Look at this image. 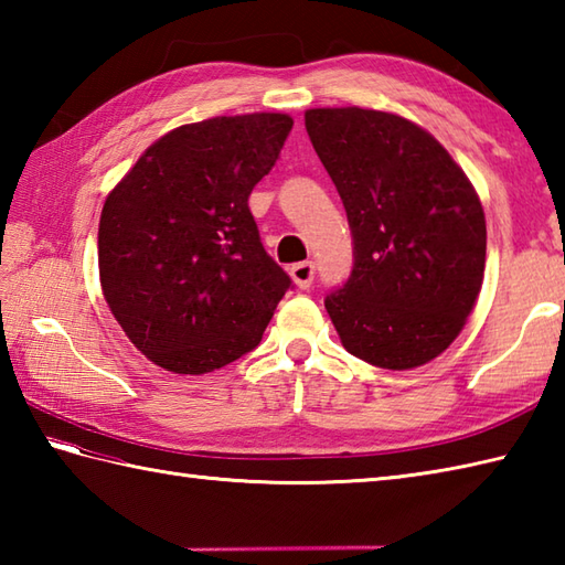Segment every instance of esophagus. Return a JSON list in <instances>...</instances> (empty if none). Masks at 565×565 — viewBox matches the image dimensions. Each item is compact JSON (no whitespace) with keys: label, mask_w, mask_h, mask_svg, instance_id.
<instances>
[{"label":"esophagus","mask_w":565,"mask_h":565,"mask_svg":"<svg viewBox=\"0 0 565 565\" xmlns=\"http://www.w3.org/2000/svg\"><path fill=\"white\" fill-rule=\"evenodd\" d=\"M289 271H291V279L296 281L298 289H310V284H313V279H316L313 262H298Z\"/></svg>","instance_id":"1"}]
</instances>
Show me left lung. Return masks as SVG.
Masks as SVG:
<instances>
[{"label": "left lung", "instance_id": "left-lung-1", "mask_svg": "<svg viewBox=\"0 0 565 565\" xmlns=\"http://www.w3.org/2000/svg\"><path fill=\"white\" fill-rule=\"evenodd\" d=\"M306 130L344 203L354 264L326 308L344 350L381 369L439 356L486 269V215L468 177L403 116L310 109Z\"/></svg>", "mask_w": 565, "mask_h": 565}]
</instances>
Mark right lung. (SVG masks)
Listing matches in <instances>:
<instances>
[{
  "label": "right lung",
  "mask_w": 565,
  "mask_h": 565,
  "mask_svg": "<svg viewBox=\"0 0 565 565\" xmlns=\"http://www.w3.org/2000/svg\"><path fill=\"white\" fill-rule=\"evenodd\" d=\"M286 114L179 126L106 196L102 291L128 340L174 374H209L259 344L291 279L247 199L279 160Z\"/></svg>",
  "instance_id": "right-lung-1"
}]
</instances>
